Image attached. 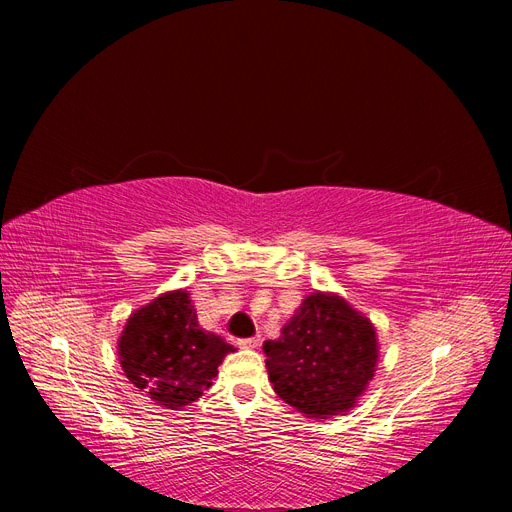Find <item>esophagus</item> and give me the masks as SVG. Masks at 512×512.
Wrapping results in <instances>:
<instances>
[{"label": "esophagus", "instance_id": "obj_1", "mask_svg": "<svg viewBox=\"0 0 512 512\" xmlns=\"http://www.w3.org/2000/svg\"><path fill=\"white\" fill-rule=\"evenodd\" d=\"M241 348H258L260 346V337L254 335V337H241L237 342Z\"/></svg>", "mask_w": 512, "mask_h": 512}]
</instances>
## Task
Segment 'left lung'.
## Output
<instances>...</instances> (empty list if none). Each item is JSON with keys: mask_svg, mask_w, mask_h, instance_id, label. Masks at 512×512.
I'll return each instance as SVG.
<instances>
[{"mask_svg": "<svg viewBox=\"0 0 512 512\" xmlns=\"http://www.w3.org/2000/svg\"><path fill=\"white\" fill-rule=\"evenodd\" d=\"M273 391L299 412L327 418L346 412L374 378L378 342L371 322L342 297L314 292L262 346Z\"/></svg>", "mask_w": 512, "mask_h": 512, "instance_id": "obj_1", "label": "left lung"}]
</instances>
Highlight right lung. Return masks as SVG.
<instances>
[{
	"label": "right lung",
	"mask_w": 512,
	"mask_h": 512,
	"mask_svg": "<svg viewBox=\"0 0 512 512\" xmlns=\"http://www.w3.org/2000/svg\"><path fill=\"white\" fill-rule=\"evenodd\" d=\"M232 352L220 335L198 327L190 294L166 292L134 312L119 339L128 380L170 410L190 406L218 376Z\"/></svg>",
	"instance_id": "1"
}]
</instances>
